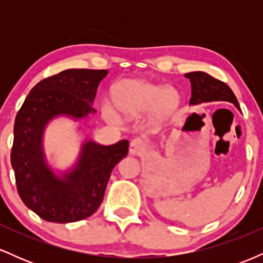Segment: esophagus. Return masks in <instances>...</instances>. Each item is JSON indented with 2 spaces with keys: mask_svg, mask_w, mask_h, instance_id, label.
Returning <instances> with one entry per match:
<instances>
[{
  "mask_svg": "<svg viewBox=\"0 0 263 263\" xmlns=\"http://www.w3.org/2000/svg\"><path fill=\"white\" fill-rule=\"evenodd\" d=\"M147 149V143L146 141L142 140V138L137 137L135 140L131 141L129 143V153L135 156H140L141 153H143Z\"/></svg>",
  "mask_w": 263,
  "mask_h": 263,
  "instance_id": "esophagus-1",
  "label": "esophagus"
}]
</instances>
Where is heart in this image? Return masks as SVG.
I'll return each instance as SVG.
<instances>
[{"mask_svg": "<svg viewBox=\"0 0 263 263\" xmlns=\"http://www.w3.org/2000/svg\"><path fill=\"white\" fill-rule=\"evenodd\" d=\"M178 100L179 96L174 90L142 81H129L123 84L117 96L120 108L132 116L144 114L155 107L162 114H167L177 106ZM102 114L110 121L116 122L120 120L119 114L108 101L102 105Z\"/></svg>", "mask_w": 263, "mask_h": 263, "instance_id": "1", "label": "heart"}]
</instances>
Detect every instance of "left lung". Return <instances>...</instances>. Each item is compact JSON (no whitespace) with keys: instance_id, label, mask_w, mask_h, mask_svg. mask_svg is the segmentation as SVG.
<instances>
[{"instance_id":"1","label":"left lung","mask_w":263,"mask_h":263,"mask_svg":"<svg viewBox=\"0 0 263 263\" xmlns=\"http://www.w3.org/2000/svg\"><path fill=\"white\" fill-rule=\"evenodd\" d=\"M192 84V98L190 104L208 101H230L235 106L240 108L236 96L224 81L215 79L211 75L203 71H193L185 74Z\"/></svg>"}]
</instances>
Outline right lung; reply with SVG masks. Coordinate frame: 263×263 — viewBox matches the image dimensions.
Returning <instances> with one entry per match:
<instances>
[{
    "mask_svg": "<svg viewBox=\"0 0 263 263\" xmlns=\"http://www.w3.org/2000/svg\"><path fill=\"white\" fill-rule=\"evenodd\" d=\"M106 74L105 69H68L45 78L18 111L11 151L17 190L26 206L45 221L65 224L92 215L104 199L114 167L127 156V140L111 146L85 142L77 168L64 179L55 178L44 162V126L57 115L80 119L95 112L91 104Z\"/></svg>",
    "mask_w": 263,
    "mask_h": 263,
    "instance_id": "obj_1",
    "label": "right lung"
}]
</instances>
